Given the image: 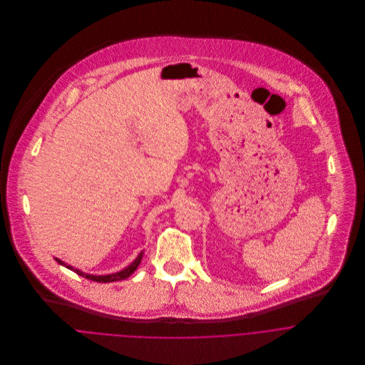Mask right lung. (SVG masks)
Returning a JSON list of instances; mask_svg holds the SVG:
<instances>
[{"label": "right lung", "mask_w": 365, "mask_h": 365, "mask_svg": "<svg viewBox=\"0 0 365 365\" xmlns=\"http://www.w3.org/2000/svg\"><path fill=\"white\" fill-rule=\"evenodd\" d=\"M142 257H143V255L140 253V255L136 257V260L133 261V262H132L129 267H126L125 269H122V271H119V272H115V274H109V275H90V274H86V272H83V271H80V269H77V268H73L71 265H67L66 262H63V261L58 260V259H56V261H57L58 264H61V265L67 267L68 269H71V271L77 272L78 275H81V277L87 278V279H91V281H96V282H113V281H120V279H125V278H128L129 275H132V274L136 271L138 265L140 264Z\"/></svg>", "instance_id": "1"}]
</instances>
